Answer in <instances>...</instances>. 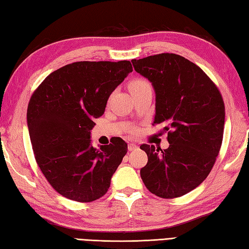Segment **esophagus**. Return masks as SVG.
I'll return each mask as SVG.
<instances>
[{"mask_svg": "<svg viewBox=\"0 0 249 249\" xmlns=\"http://www.w3.org/2000/svg\"><path fill=\"white\" fill-rule=\"evenodd\" d=\"M138 149V145H136L135 143H129L128 144V151H135V150H137Z\"/></svg>", "mask_w": 249, "mask_h": 249, "instance_id": "34e87169", "label": "esophagus"}]
</instances>
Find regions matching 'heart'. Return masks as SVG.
Instances as JSON below:
<instances>
[{
	"label": "heart",
	"mask_w": 249,
	"mask_h": 249,
	"mask_svg": "<svg viewBox=\"0 0 249 249\" xmlns=\"http://www.w3.org/2000/svg\"><path fill=\"white\" fill-rule=\"evenodd\" d=\"M146 88H150L149 83L144 80H141V79H138V80H135L130 83L129 89L131 92L134 91H138V89H146Z\"/></svg>",
	"instance_id": "obj_1"
}]
</instances>
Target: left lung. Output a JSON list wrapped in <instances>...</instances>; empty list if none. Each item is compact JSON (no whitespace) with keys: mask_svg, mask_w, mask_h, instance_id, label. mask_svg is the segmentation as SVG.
<instances>
[{"mask_svg":"<svg viewBox=\"0 0 249 249\" xmlns=\"http://www.w3.org/2000/svg\"><path fill=\"white\" fill-rule=\"evenodd\" d=\"M155 92L154 124L163 123L169 147L140 146L147 163L140 170L145 187L161 198L192 192L212 170L223 141L225 105L199 66L174 53L131 61Z\"/></svg>","mask_w":249,"mask_h":249,"instance_id":"8db88e82","label":"left lung"}]
</instances>
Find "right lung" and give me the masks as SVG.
I'll return each mask as SVG.
<instances>
[{
	"mask_svg": "<svg viewBox=\"0 0 249 249\" xmlns=\"http://www.w3.org/2000/svg\"><path fill=\"white\" fill-rule=\"evenodd\" d=\"M131 71L129 61L75 62L51 72L32 95L26 120L35 160L65 198L91 202L109 189L127 143L118 138L97 150L91 130Z\"/></svg>",
	"mask_w": 249,
	"mask_h": 249,
	"instance_id": "1",
	"label": "right lung"
}]
</instances>
